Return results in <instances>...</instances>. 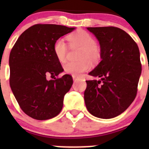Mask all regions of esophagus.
Returning a JSON list of instances; mask_svg holds the SVG:
<instances>
[{
	"label": "esophagus",
	"instance_id": "esophagus-1",
	"mask_svg": "<svg viewBox=\"0 0 149 149\" xmlns=\"http://www.w3.org/2000/svg\"><path fill=\"white\" fill-rule=\"evenodd\" d=\"M72 78H73V81H74V82L77 80V77H75V76H72Z\"/></svg>",
	"mask_w": 149,
	"mask_h": 149
}]
</instances>
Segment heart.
Instances as JSON below:
<instances>
[{
  "instance_id": "obj_1",
  "label": "heart",
  "mask_w": 149,
  "mask_h": 149,
  "mask_svg": "<svg viewBox=\"0 0 149 149\" xmlns=\"http://www.w3.org/2000/svg\"><path fill=\"white\" fill-rule=\"evenodd\" d=\"M68 40L71 45H78L81 47L79 53V61L67 62L63 65L64 71L68 74L78 77L89 70L91 67V61L95 62L99 60L101 52L96 46V41L93 36L85 30H79L68 36ZM68 51V46L63 39H56L54 44V53L56 59L63 63L65 61Z\"/></svg>"
}]
</instances>
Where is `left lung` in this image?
I'll list each match as a JSON object with an SVG mask.
<instances>
[{
	"label": "left lung",
	"instance_id": "left-lung-1",
	"mask_svg": "<svg viewBox=\"0 0 149 149\" xmlns=\"http://www.w3.org/2000/svg\"><path fill=\"white\" fill-rule=\"evenodd\" d=\"M87 30L99 42L101 61L89 73L99 80L86 81L85 104L94 116L111 119L135 99L142 72L139 48L131 36L118 27Z\"/></svg>",
	"mask_w": 149,
	"mask_h": 149
}]
</instances>
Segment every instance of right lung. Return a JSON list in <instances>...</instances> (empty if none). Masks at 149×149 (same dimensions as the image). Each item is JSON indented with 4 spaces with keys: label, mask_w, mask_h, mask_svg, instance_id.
<instances>
[{
    "label": "right lung",
    "mask_w": 149,
    "mask_h": 149,
    "mask_svg": "<svg viewBox=\"0 0 149 149\" xmlns=\"http://www.w3.org/2000/svg\"><path fill=\"white\" fill-rule=\"evenodd\" d=\"M74 29L35 24L22 33L12 48L9 59L10 87L22 110L33 119L47 120L62 110L64 95L73 84L72 77L65 74L50 81L46 77L63 72L54 53V44Z\"/></svg>",
    "instance_id": "add662e5"
}]
</instances>
